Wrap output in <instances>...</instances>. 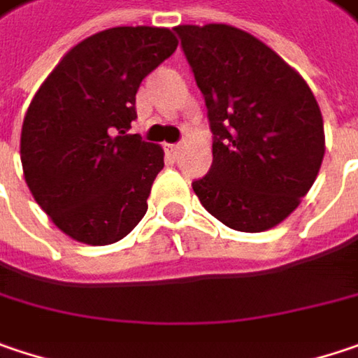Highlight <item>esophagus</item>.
<instances>
[{
  "label": "esophagus",
  "mask_w": 358,
  "mask_h": 358,
  "mask_svg": "<svg viewBox=\"0 0 358 358\" xmlns=\"http://www.w3.org/2000/svg\"><path fill=\"white\" fill-rule=\"evenodd\" d=\"M169 152H171L173 157H177V155L181 152V142H179V144H169Z\"/></svg>",
  "instance_id": "esophagus-1"
}]
</instances>
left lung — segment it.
<instances>
[{
  "label": "left lung",
  "mask_w": 358,
  "mask_h": 358,
  "mask_svg": "<svg viewBox=\"0 0 358 358\" xmlns=\"http://www.w3.org/2000/svg\"><path fill=\"white\" fill-rule=\"evenodd\" d=\"M175 32L214 134V161L193 192L228 228L265 232L294 212L318 177V101L297 71L244 30L208 24Z\"/></svg>",
  "instance_id": "1"
}]
</instances>
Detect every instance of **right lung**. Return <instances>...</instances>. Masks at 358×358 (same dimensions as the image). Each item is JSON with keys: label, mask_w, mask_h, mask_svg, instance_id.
I'll return each mask as SVG.
<instances>
[{"label": "right lung", "mask_w": 358, "mask_h": 358, "mask_svg": "<svg viewBox=\"0 0 358 358\" xmlns=\"http://www.w3.org/2000/svg\"><path fill=\"white\" fill-rule=\"evenodd\" d=\"M175 48L169 28H110L73 46L36 91L22 124L24 177L71 238L117 243L146 214L163 148L128 130L142 79Z\"/></svg>", "instance_id": "obj_1"}]
</instances>
